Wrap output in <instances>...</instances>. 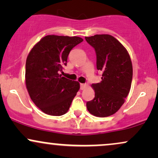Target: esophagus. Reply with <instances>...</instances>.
I'll use <instances>...</instances> for the list:
<instances>
[{"label":"esophagus","mask_w":158,"mask_h":158,"mask_svg":"<svg viewBox=\"0 0 158 158\" xmlns=\"http://www.w3.org/2000/svg\"><path fill=\"white\" fill-rule=\"evenodd\" d=\"M86 87H87L86 84H80V89L81 90H84Z\"/></svg>","instance_id":"obj_1"}]
</instances>
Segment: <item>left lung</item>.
Listing matches in <instances>:
<instances>
[{
    "label": "left lung",
    "instance_id": "obj_1",
    "mask_svg": "<svg viewBox=\"0 0 158 158\" xmlns=\"http://www.w3.org/2000/svg\"><path fill=\"white\" fill-rule=\"evenodd\" d=\"M85 40L95 50L97 68L102 72L100 82L92 84L95 97L87 102V108L96 117H108L120 108L129 93L133 76L131 58L110 35H95Z\"/></svg>",
    "mask_w": 158,
    "mask_h": 158
}]
</instances>
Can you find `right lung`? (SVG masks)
<instances>
[{
    "label": "right lung",
    "instance_id": "1",
    "mask_svg": "<svg viewBox=\"0 0 158 158\" xmlns=\"http://www.w3.org/2000/svg\"><path fill=\"white\" fill-rule=\"evenodd\" d=\"M83 41L73 36L47 35L40 40L27 56L26 85L32 102L51 116L68 112L79 90V83L59 73L67 65L70 50Z\"/></svg>",
    "mask_w": 158,
    "mask_h": 158
}]
</instances>
